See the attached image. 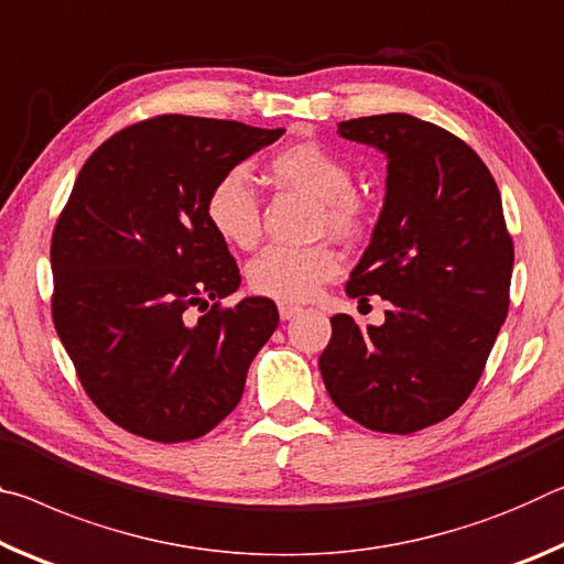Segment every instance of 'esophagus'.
<instances>
[{"mask_svg":"<svg viewBox=\"0 0 564 564\" xmlns=\"http://www.w3.org/2000/svg\"><path fill=\"white\" fill-rule=\"evenodd\" d=\"M302 312V307H297V304H288V302H282L280 304V317L282 319H292V317H297Z\"/></svg>","mask_w":564,"mask_h":564,"instance_id":"34e87169","label":"esophagus"}]
</instances>
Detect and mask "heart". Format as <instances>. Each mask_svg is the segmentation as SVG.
Wrapping results in <instances>:
<instances>
[{
  "instance_id": "1",
  "label": "heart",
  "mask_w": 564,
  "mask_h": 564,
  "mask_svg": "<svg viewBox=\"0 0 564 564\" xmlns=\"http://www.w3.org/2000/svg\"><path fill=\"white\" fill-rule=\"evenodd\" d=\"M272 180L280 187L315 199L317 235L355 239L365 229L367 205L352 187L349 164L319 142H297L272 154ZM205 217L221 242L249 249L262 232L260 197L245 170H229L212 182L205 197ZM339 254L327 242L310 247L272 245L247 267L249 290L280 302L310 300L322 284L339 272Z\"/></svg>"
}]
</instances>
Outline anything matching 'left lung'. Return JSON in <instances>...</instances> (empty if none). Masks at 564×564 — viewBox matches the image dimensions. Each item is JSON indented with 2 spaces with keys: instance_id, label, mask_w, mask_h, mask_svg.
Returning <instances> with one entry per match:
<instances>
[{
  "instance_id": "left-lung-1",
  "label": "left lung",
  "mask_w": 564,
  "mask_h": 564,
  "mask_svg": "<svg viewBox=\"0 0 564 564\" xmlns=\"http://www.w3.org/2000/svg\"><path fill=\"white\" fill-rule=\"evenodd\" d=\"M339 134L387 154L384 207L345 292L392 307L380 327L332 317L319 372L347 417L410 435L479 382L510 310L514 245L490 170L447 129L375 115L339 122Z\"/></svg>"
}]
</instances>
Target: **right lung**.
I'll return each mask as SVG.
<instances>
[{"label": "right lung", "mask_w": 564, "mask_h": 564, "mask_svg": "<svg viewBox=\"0 0 564 564\" xmlns=\"http://www.w3.org/2000/svg\"><path fill=\"white\" fill-rule=\"evenodd\" d=\"M282 134L160 115L119 129L77 174L52 232L54 329L89 400L137 437L172 445L215 430L276 329L272 300L221 307L239 267L205 197Z\"/></svg>", "instance_id": "obj_1"}]
</instances>
